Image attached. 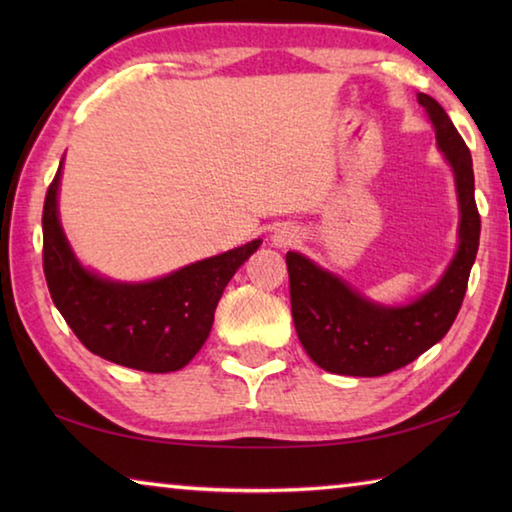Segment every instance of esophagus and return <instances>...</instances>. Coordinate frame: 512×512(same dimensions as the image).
Listing matches in <instances>:
<instances>
[{
	"label": "esophagus",
	"instance_id": "34e87169",
	"mask_svg": "<svg viewBox=\"0 0 512 512\" xmlns=\"http://www.w3.org/2000/svg\"><path fill=\"white\" fill-rule=\"evenodd\" d=\"M273 244L277 246V248H287V246H293V244H298V239H300V235H298V230L293 228V225H280V228H275V232H273Z\"/></svg>",
	"mask_w": 512,
	"mask_h": 512
}]
</instances>
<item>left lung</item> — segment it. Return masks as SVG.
Masks as SVG:
<instances>
[{"instance_id": "1", "label": "left lung", "mask_w": 512, "mask_h": 512, "mask_svg": "<svg viewBox=\"0 0 512 512\" xmlns=\"http://www.w3.org/2000/svg\"><path fill=\"white\" fill-rule=\"evenodd\" d=\"M418 103L427 110L438 149L452 167L461 216L458 248L443 277L406 305L386 307L361 296L309 257L293 250L287 253L298 339L316 366L336 375L381 377L404 368L443 339L463 305L481 235L472 155L436 99L420 92Z\"/></svg>"}]
</instances>
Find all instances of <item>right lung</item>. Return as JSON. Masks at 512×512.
<instances>
[{"mask_svg": "<svg viewBox=\"0 0 512 512\" xmlns=\"http://www.w3.org/2000/svg\"><path fill=\"white\" fill-rule=\"evenodd\" d=\"M60 173L63 162L42 210V266L56 309L101 359L144 372L185 368L210 336L223 289L262 239L158 280H110L85 268L69 246L58 216Z\"/></svg>", "mask_w": 512, "mask_h": 512, "instance_id": "right-lung-1", "label": "right lung"}]
</instances>
